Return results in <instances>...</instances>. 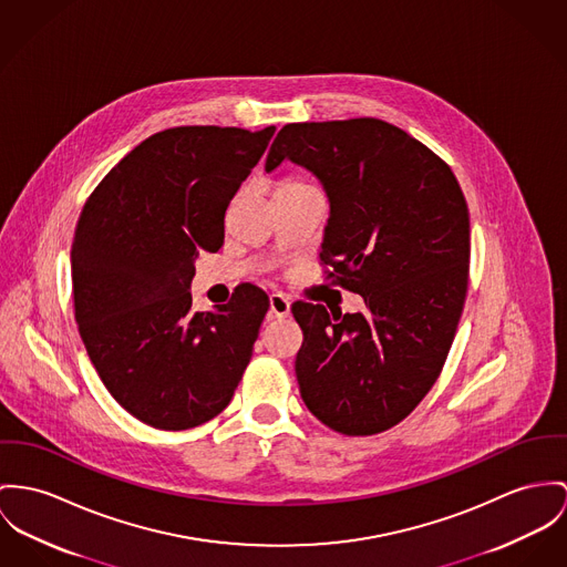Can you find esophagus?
<instances>
[{
	"label": "esophagus",
	"mask_w": 567,
	"mask_h": 567,
	"mask_svg": "<svg viewBox=\"0 0 567 567\" xmlns=\"http://www.w3.org/2000/svg\"><path fill=\"white\" fill-rule=\"evenodd\" d=\"M269 312H271V317H278V319L287 317L291 312L289 298L285 293H271L269 296Z\"/></svg>",
	"instance_id": "obj_1"
}]
</instances>
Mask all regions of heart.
I'll list each match as a JSON object with an SVG mask.
<instances>
[{
  "instance_id": "obj_1",
  "label": "heart",
  "mask_w": 567,
  "mask_h": 567,
  "mask_svg": "<svg viewBox=\"0 0 567 567\" xmlns=\"http://www.w3.org/2000/svg\"><path fill=\"white\" fill-rule=\"evenodd\" d=\"M312 183H308L305 178H287L278 185L276 192H289V189H300V187H310Z\"/></svg>"
}]
</instances>
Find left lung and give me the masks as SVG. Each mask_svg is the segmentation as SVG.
Returning <instances> with one entry per match:
<instances>
[{
    "label": "left lung",
    "instance_id": "8db88e82",
    "mask_svg": "<svg viewBox=\"0 0 567 567\" xmlns=\"http://www.w3.org/2000/svg\"><path fill=\"white\" fill-rule=\"evenodd\" d=\"M282 159L323 183L326 280L367 305L353 315L291 305L305 332L302 399L343 436L382 434L432 391L453 346L471 267L464 192L432 148L380 118L285 125L265 171Z\"/></svg>",
    "mask_w": 567,
    "mask_h": 567
}]
</instances>
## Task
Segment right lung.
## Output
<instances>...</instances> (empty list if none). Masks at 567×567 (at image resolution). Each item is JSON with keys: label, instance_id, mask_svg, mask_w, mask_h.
<instances>
[{"label": "right lung", "instance_id": "right-lung-1", "mask_svg": "<svg viewBox=\"0 0 567 567\" xmlns=\"http://www.w3.org/2000/svg\"><path fill=\"white\" fill-rule=\"evenodd\" d=\"M276 127L192 125L140 142L87 196L71 248L73 306L90 362L137 421L181 432L230 403L269 298L241 282L194 312L200 252L224 244V214Z\"/></svg>", "mask_w": 567, "mask_h": 567}]
</instances>
